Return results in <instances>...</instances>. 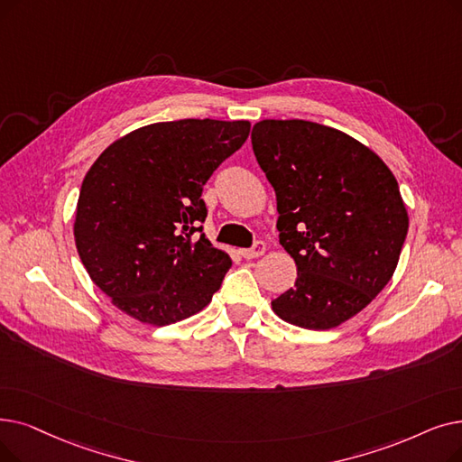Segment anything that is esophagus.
Segmentation results:
<instances>
[{"label": "esophagus", "instance_id": "34e87169", "mask_svg": "<svg viewBox=\"0 0 462 462\" xmlns=\"http://www.w3.org/2000/svg\"><path fill=\"white\" fill-rule=\"evenodd\" d=\"M264 251H266L264 242H254V245L251 249H242V251H239V254L249 260V258H256L260 254H264Z\"/></svg>", "mask_w": 462, "mask_h": 462}]
</instances>
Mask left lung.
<instances>
[{
	"instance_id": "left-lung-1",
	"label": "left lung",
	"mask_w": 462,
	"mask_h": 462,
	"mask_svg": "<svg viewBox=\"0 0 462 462\" xmlns=\"http://www.w3.org/2000/svg\"><path fill=\"white\" fill-rule=\"evenodd\" d=\"M251 143L298 270L273 311L310 330L346 323L383 291L404 245L408 211L393 171L351 135L310 120H260Z\"/></svg>"
}]
</instances>
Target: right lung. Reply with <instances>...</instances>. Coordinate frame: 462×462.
<instances>
[{"label": "right lung", "instance_id": "right-lung-1", "mask_svg": "<svg viewBox=\"0 0 462 462\" xmlns=\"http://www.w3.org/2000/svg\"><path fill=\"white\" fill-rule=\"evenodd\" d=\"M249 130L247 120L156 123L97 156L73 234L90 279L120 311L164 327L211 302L232 260L202 232V190Z\"/></svg>", "mask_w": 462, "mask_h": 462}]
</instances>
